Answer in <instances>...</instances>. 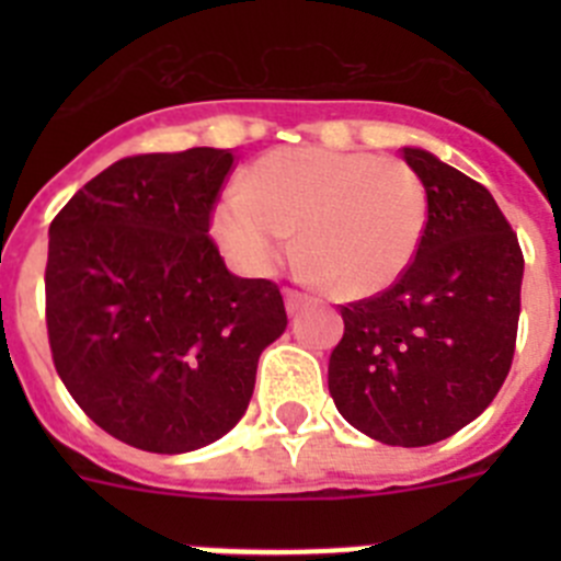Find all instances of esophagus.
Wrapping results in <instances>:
<instances>
[{"label":"esophagus","instance_id":"esophagus-1","mask_svg":"<svg viewBox=\"0 0 561 561\" xmlns=\"http://www.w3.org/2000/svg\"><path fill=\"white\" fill-rule=\"evenodd\" d=\"M284 297H286V309H289V314H295V311L300 309V306H304L306 300H309V297H306L304 291H297V289H286Z\"/></svg>","mask_w":561,"mask_h":561}]
</instances>
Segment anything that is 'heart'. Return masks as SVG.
<instances>
[{
    "label": "heart",
    "instance_id": "b5f03b06",
    "mask_svg": "<svg viewBox=\"0 0 561 561\" xmlns=\"http://www.w3.org/2000/svg\"><path fill=\"white\" fill-rule=\"evenodd\" d=\"M427 230V187L401 160L297 146L264 153L216 210L238 264L266 272L297 232V252L336 297H374L413 264Z\"/></svg>",
    "mask_w": 561,
    "mask_h": 561
}]
</instances>
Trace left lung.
<instances>
[{
    "label": "left lung",
    "instance_id": "1",
    "mask_svg": "<svg viewBox=\"0 0 561 561\" xmlns=\"http://www.w3.org/2000/svg\"><path fill=\"white\" fill-rule=\"evenodd\" d=\"M427 187V230L390 289L340 306L329 390L342 419L390 447H427L503 388L519 323L523 250L480 182L404 148Z\"/></svg>",
    "mask_w": 561,
    "mask_h": 561
}]
</instances>
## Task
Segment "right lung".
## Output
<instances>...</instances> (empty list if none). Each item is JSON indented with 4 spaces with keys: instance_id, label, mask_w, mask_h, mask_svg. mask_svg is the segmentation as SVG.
<instances>
[{
    "instance_id": "right-lung-1",
    "label": "right lung",
    "mask_w": 561,
    "mask_h": 561,
    "mask_svg": "<svg viewBox=\"0 0 561 561\" xmlns=\"http://www.w3.org/2000/svg\"><path fill=\"white\" fill-rule=\"evenodd\" d=\"M232 165L230 148L126 157L49 225L53 365L128 447L176 455L230 433L289 323L277 284L230 275L210 236Z\"/></svg>"
}]
</instances>
